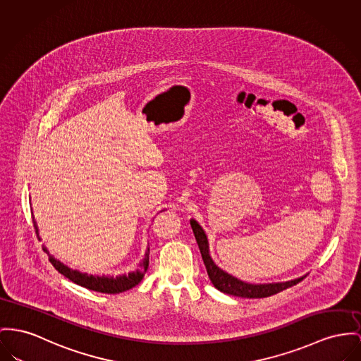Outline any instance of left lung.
<instances>
[{"label":"left lung","mask_w":361,"mask_h":361,"mask_svg":"<svg viewBox=\"0 0 361 361\" xmlns=\"http://www.w3.org/2000/svg\"><path fill=\"white\" fill-rule=\"evenodd\" d=\"M190 226H192V233L195 240L198 243L204 264L207 267V272L208 276L211 279V282L214 283V286L230 295H235V297H243V298H264L274 295L285 288H291L294 285H297L298 282H301L305 276L288 281V282H279V283H260V285H252V283H246L242 282L240 279H237L235 276L227 274L226 271H223L221 268H219L211 255H209V245H208V238L202 230V227L192 219L190 220Z\"/></svg>","instance_id":"1"}]
</instances>
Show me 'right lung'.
<instances>
[{"label": "right lung", "mask_w": 361, "mask_h": 361, "mask_svg": "<svg viewBox=\"0 0 361 361\" xmlns=\"http://www.w3.org/2000/svg\"><path fill=\"white\" fill-rule=\"evenodd\" d=\"M32 223H34L35 233H37V235L39 238L38 226H37V221H35L34 217H32ZM44 250L49 255L47 247H44ZM49 262L51 263V265L60 274H63L66 278H68L70 281H73V283H76V285H79L82 288H89V290L98 291V293H105V294H118V293H121V291H126L128 288L137 286L142 281L145 272L147 271V267H149V247L146 250L144 262L141 263V268L140 269H137L134 272H130L128 275H119L116 278L115 276H104V275L102 276L87 275L86 272L71 269L70 267L63 264L61 262H59L57 259H54L50 255H49Z\"/></svg>", "instance_id": "1"}]
</instances>
